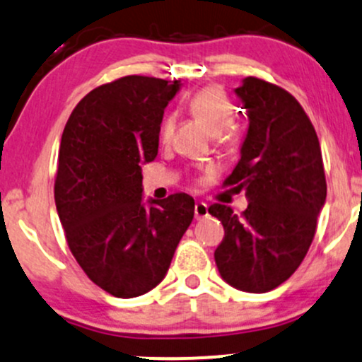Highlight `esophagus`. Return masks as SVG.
<instances>
[{"instance_id": "obj_1", "label": "esophagus", "mask_w": 362, "mask_h": 362, "mask_svg": "<svg viewBox=\"0 0 362 362\" xmlns=\"http://www.w3.org/2000/svg\"><path fill=\"white\" fill-rule=\"evenodd\" d=\"M205 216H208V205L206 203L199 202L194 205V218L202 220V218H205Z\"/></svg>"}]
</instances>
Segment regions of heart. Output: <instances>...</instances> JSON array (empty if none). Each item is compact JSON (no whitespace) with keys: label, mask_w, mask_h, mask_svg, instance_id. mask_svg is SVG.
Wrapping results in <instances>:
<instances>
[{"label":"heart","mask_w":362,"mask_h":362,"mask_svg":"<svg viewBox=\"0 0 362 362\" xmlns=\"http://www.w3.org/2000/svg\"><path fill=\"white\" fill-rule=\"evenodd\" d=\"M188 108L194 117L205 123L211 134L218 135L220 142L227 146L237 142L240 130L239 125L232 120L233 105L223 89L215 86L199 89L189 98ZM174 129H176V115L165 113L159 127V137L164 144L173 139Z\"/></svg>","instance_id":"1"}]
</instances>
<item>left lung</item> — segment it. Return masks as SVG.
I'll return each instance as SVG.
<instances>
[{
    "label": "left lung",
    "mask_w": 362,
    "mask_h": 362,
    "mask_svg": "<svg viewBox=\"0 0 362 362\" xmlns=\"http://www.w3.org/2000/svg\"><path fill=\"white\" fill-rule=\"evenodd\" d=\"M235 93L249 130L223 186L244 189L249 205L240 215L220 203L208 208L225 230L215 262L230 286L266 293L298 269L312 245L327 197L324 160L308 115L286 89L249 76Z\"/></svg>",
    "instance_id": "left-lung-1"
}]
</instances>
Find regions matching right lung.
<instances>
[{
  "mask_svg": "<svg viewBox=\"0 0 362 362\" xmlns=\"http://www.w3.org/2000/svg\"><path fill=\"white\" fill-rule=\"evenodd\" d=\"M180 81L125 76L72 110L59 148L54 198L67 245L101 290L134 298L164 279L194 215L174 193L142 203V168L156 159L164 108Z\"/></svg>",
  "mask_w": 362,
  "mask_h": 362,
  "instance_id": "1",
  "label": "right lung"
}]
</instances>
